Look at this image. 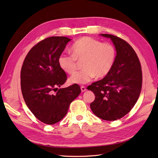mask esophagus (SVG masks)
<instances>
[{"label":"esophagus","instance_id":"esophagus-1","mask_svg":"<svg viewBox=\"0 0 158 158\" xmlns=\"http://www.w3.org/2000/svg\"><path fill=\"white\" fill-rule=\"evenodd\" d=\"M80 88H81V91H82V92H85V91L86 90V88H85V87H84V86H81Z\"/></svg>","mask_w":158,"mask_h":158}]
</instances>
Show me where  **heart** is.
<instances>
[{"mask_svg": "<svg viewBox=\"0 0 158 158\" xmlns=\"http://www.w3.org/2000/svg\"><path fill=\"white\" fill-rule=\"evenodd\" d=\"M72 55L62 54L58 59L59 67L67 74L73 73L77 60L82 62V70L76 72L69 79L70 84H85L95 76H106L112 70L117 57L114 47L90 37H83L70 47Z\"/></svg>", "mask_w": 158, "mask_h": 158, "instance_id": "b5f03b06", "label": "heart"}]
</instances>
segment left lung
Segmentation results:
<instances>
[{
    "mask_svg": "<svg viewBox=\"0 0 158 158\" xmlns=\"http://www.w3.org/2000/svg\"><path fill=\"white\" fill-rule=\"evenodd\" d=\"M100 35L111 40L117 57L112 70L106 77L88 87L95 97L90 108L99 118L115 121L130 112L139 98L142 69L135 50L127 41L110 34Z\"/></svg>",
    "mask_w": 158,
    "mask_h": 158,
    "instance_id": "left-lung-1",
    "label": "left lung"
}]
</instances>
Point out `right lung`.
Listing matches in <instances>:
<instances>
[{
  "mask_svg": "<svg viewBox=\"0 0 158 158\" xmlns=\"http://www.w3.org/2000/svg\"><path fill=\"white\" fill-rule=\"evenodd\" d=\"M70 40L62 36L46 38L32 47L22 66L21 89L26 106L47 125L59 122L81 92L76 84L58 89L67 78L58 59ZM53 90L57 92L53 94Z\"/></svg>",
  "mask_w": 158,
  "mask_h": 158,
  "instance_id": "right-lung-1",
  "label": "right lung"
}]
</instances>
